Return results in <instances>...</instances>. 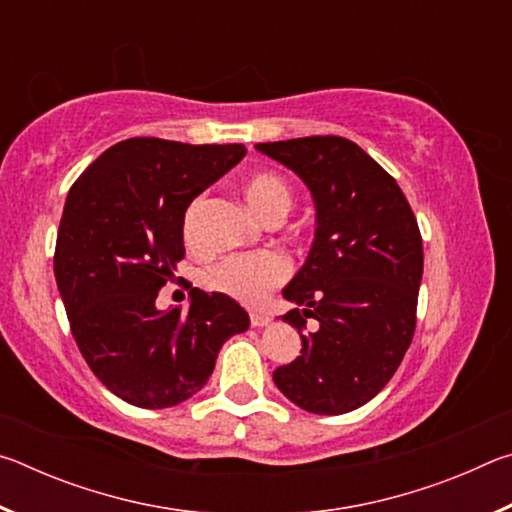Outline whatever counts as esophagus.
<instances>
[{
  "label": "esophagus",
  "mask_w": 512,
  "mask_h": 512,
  "mask_svg": "<svg viewBox=\"0 0 512 512\" xmlns=\"http://www.w3.org/2000/svg\"><path fill=\"white\" fill-rule=\"evenodd\" d=\"M271 320V314H266V311H250V325L253 327H266Z\"/></svg>",
  "instance_id": "esophagus-1"
}]
</instances>
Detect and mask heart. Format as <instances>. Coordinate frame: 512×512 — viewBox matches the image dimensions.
Instances as JSON below:
<instances>
[{
  "mask_svg": "<svg viewBox=\"0 0 512 512\" xmlns=\"http://www.w3.org/2000/svg\"><path fill=\"white\" fill-rule=\"evenodd\" d=\"M244 198L262 219L287 214L293 203L291 187L275 173H255L244 183ZM205 198L196 196L183 216V235L187 244L198 241V216ZM289 277V262L275 250H253L223 257L221 262L205 268L203 280L210 289L230 296L244 305H259L268 291L280 287Z\"/></svg>",
  "mask_w": 512,
  "mask_h": 512,
  "instance_id": "b5f03b06",
  "label": "heart"
}]
</instances>
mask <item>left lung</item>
Wrapping results in <instances>:
<instances>
[{"label":"left lung","mask_w":512,"mask_h":512,"mask_svg":"<svg viewBox=\"0 0 512 512\" xmlns=\"http://www.w3.org/2000/svg\"><path fill=\"white\" fill-rule=\"evenodd\" d=\"M296 171L316 203V235L305 266L282 296L302 309L282 320L298 332L296 361L273 372L300 409L341 415L359 409L400 366L415 332L422 237L391 173L345 137L314 135L257 144Z\"/></svg>","instance_id":"left-lung-1"}]
</instances>
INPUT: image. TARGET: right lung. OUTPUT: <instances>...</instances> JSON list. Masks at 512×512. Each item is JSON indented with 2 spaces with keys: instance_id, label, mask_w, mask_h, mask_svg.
Listing matches in <instances>:
<instances>
[{
  "instance_id": "add662e5",
  "label": "right lung",
  "mask_w": 512,
  "mask_h": 512,
  "mask_svg": "<svg viewBox=\"0 0 512 512\" xmlns=\"http://www.w3.org/2000/svg\"><path fill=\"white\" fill-rule=\"evenodd\" d=\"M241 144L131 137L103 151L72 185L54 273L74 341L110 393L140 409L196 395L216 354L250 318L223 293L192 289L183 311L155 307L185 257L189 203L244 158Z\"/></svg>"
}]
</instances>
